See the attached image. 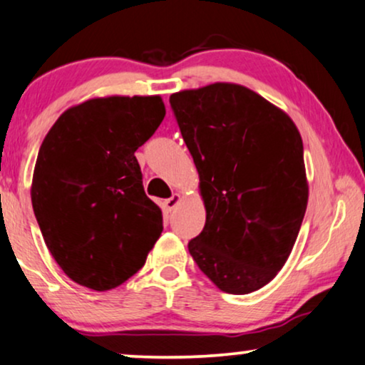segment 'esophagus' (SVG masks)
Segmentation results:
<instances>
[{
	"label": "esophagus",
	"mask_w": 365,
	"mask_h": 365,
	"mask_svg": "<svg viewBox=\"0 0 365 365\" xmlns=\"http://www.w3.org/2000/svg\"><path fill=\"white\" fill-rule=\"evenodd\" d=\"M180 202H182V197H180V193H173L172 197L165 200V208H167V212H172V210H175V208H177Z\"/></svg>",
	"instance_id": "obj_1"
}]
</instances>
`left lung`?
Instances as JSON below:
<instances>
[{"label":"left lung","mask_w":365,"mask_h":365,"mask_svg":"<svg viewBox=\"0 0 365 365\" xmlns=\"http://www.w3.org/2000/svg\"><path fill=\"white\" fill-rule=\"evenodd\" d=\"M170 105L207 210L188 252L222 292L259 290L287 262L307 208L297 126L242 85L183 90L170 96Z\"/></svg>","instance_id":"obj_1"}]
</instances>
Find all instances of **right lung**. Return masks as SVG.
Instances as JSON below:
<instances>
[{
  "label": "right lung",
  "mask_w": 365,
  "mask_h": 365,
  "mask_svg": "<svg viewBox=\"0 0 365 365\" xmlns=\"http://www.w3.org/2000/svg\"><path fill=\"white\" fill-rule=\"evenodd\" d=\"M163 116L158 95L93 98L68 108L43 140L33 210L53 259L83 287H118L163 230L135 157Z\"/></svg>",
  "instance_id": "1"
}]
</instances>
